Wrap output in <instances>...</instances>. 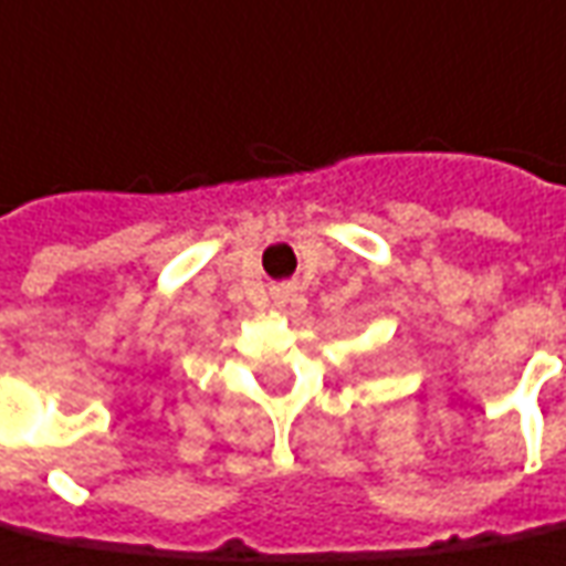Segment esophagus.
<instances>
[{
  "label": "esophagus",
  "instance_id": "esophagus-1",
  "mask_svg": "<svg viewBox=\"0 0 566 566\" xmlns=\"http://www.w3.org/2000/svg\"><path fill=\"white\" fill-rule=\"evenodd\" d=\"M275 303L279 305L300 303V291H296V284H282V287H275Z\"/></svg>",
  "mask_w": 566,
  "mask_h": 566
}]
</instances>
